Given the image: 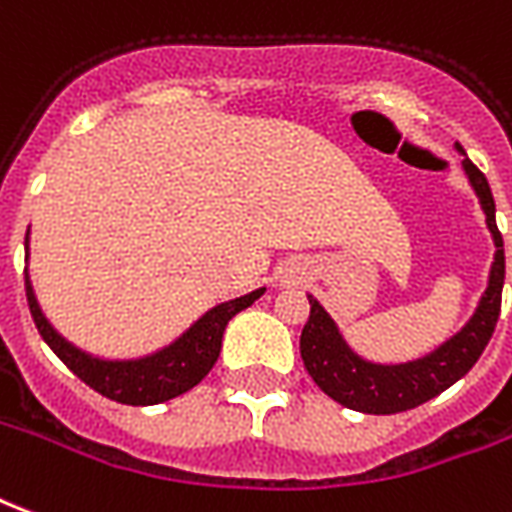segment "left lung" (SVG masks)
I'll list each match as a JSON object with an SVG mask.
<instances>
[{"label": "left lung", "instance_id": "obj_1", "mask_svg": "<svg viewBox=\"0 0 512 512\" xmlns=\"http://www.w3.org/2000/svg\"><path fill=\"white\" fill-rule=\"evenodd\" d=\"M458 151L464 149L458 146ZM464 170H467L469 184L478 192L480 206L486 211V225L497 244V255H494L486 295L480 298L478 312L453 339H448L426 358L412 363H399V366L369 363L344 344L342 333L333 325L328 312L309 295L312 312L301 331V358H304L306 372L317 382V388L328 393L333 401L344 404L347 410L393 415V412L412 410L423 401L434 399L478 363L491 333L497 328L499 309H502V285H505V244L497 227V206H494V195H491L486 176L472 160H464Z\"/></svg>", "mask_w": 512, "mask_h": 512}]
</instances>
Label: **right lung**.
I'll list each match as a JSON object with an SVG mask.
<instances>
[{
  "instance_id": "obj_1",
  "label": "right lung",
  "mask_w": 512,
  "mask_h": 512,
  "mask_svg": "<svg viewBox=\"0 0 512 512\" xmlns=\"http://www.w3.org/2000/svg\"><path fill=\"white\" fill-rule=\"evenodd\" d=\"M26 249H29V230H26ZM24 279L26 301H29L34 325H37V331L45 339V344L59 355V361L75 377H81L89 388L102 393L105 399L119 401V404H132V407L160 404V401L176 399L181 393H187L189 388H195L211 372V366L217 363L219 350H222V333H225V325L230 323V317H236L241 309L252 306L260 295L266 293L260 287L255 293L241 295L236 301L214 306L181 339H176L165 350L154 352L149 358H138V361H102V358H92L89 352L73 347V344L62 339L51 328V323L45 320L40 306H37L29 274Z\"/></svg>"
}]
</instances>
